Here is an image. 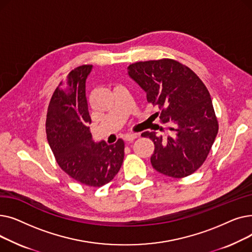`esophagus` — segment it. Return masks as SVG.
<instances>
[{
	"instance_id": "esophagus-1",
	"label": "esophagus",
	"mask_w": 252,
	"mask_h": 252,
	"mask_svg": "<svg viewBox=\"0 0 252 252\" xmlns=\"http://www.w3.org/2000/svg\"><path fill=\"white\" fill-rule=\"evenodd\" d=\"M138 138V135L137 134H126V136H125V141H126V142H131V141H134L135 139H137Z\"/></svg>"
}]
</instances>
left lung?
Instances as JSON below:
<instances>
[{"instance_id":"1","label":"left lung","mask_w":252,"mask_h":252,"mask_svg":"<svg viewBox=\"0 0 252 252\" xmlns=\"http://www.w3.org/2000/svg\"><path fill=\"white\" fill-rule=\"evenodd\" d=\"M127 73L171 130L166 138L154 131L141 135L154 143L153 168L176 179L192 175L205 161L219 130L207 88L188 66L167 58L133 63Z\"/></svg>"}]
</instances>
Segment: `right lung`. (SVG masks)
Masks as SVG:
<instances>
[{"label": "right lung", "instance_id": "right-lung-1", "mask_svg": "<svg viewBox=\"0 0 252 252\" xmlns=\"http://www.w3.org/2000/svg\"><path fill=\"white\" fill-rule=\"evenodd\" d=\"M92 65L70 71L53 94L47 112L46 133L61 169L89 187H101L113 180L122 167L125 143L108 145L93 141L86 97V79Z\"/></svg>", "mask_w": 252, "mask_h": 252}]
</instances>
